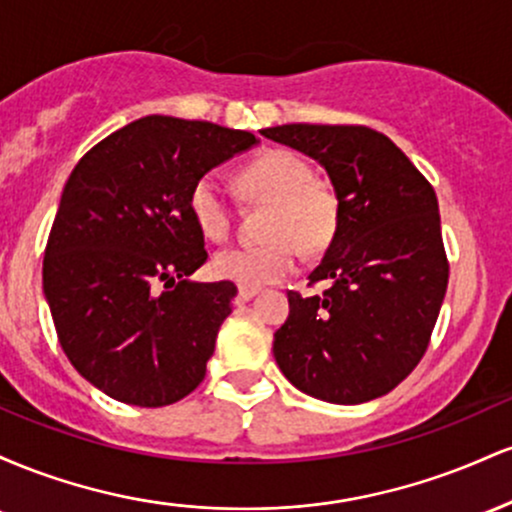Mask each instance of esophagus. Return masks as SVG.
<instances>
[{
  "label": "esophagus",
  "instance_id": "34e87169",
  "mask_svg": "<svg viewBox=\"0 0 512 512\" xmlns=\"http://www.w3.org/2000/svg\"><path fill=\"white\" fill-rule=\"evenodd\" d=\"M257 289H238V303H248V301H252V298L257 296Z\"/></svg>",
  "mask_w": 512,
  "mask_h": 512
}]
</instances>
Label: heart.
<instances>
[{
    "label": "heart",
    "instance_id": "obj_1",
    "mask_svg": "<svg viewBox=\"0 0 512 512\" xmlns=\"http://www.w3.org/2000/svg\"><path fill=\"white\" fill-rule=\"evenodd\" d=\"M238 190L248 202L267 204L264 240L216 252L211 269L240 289H262L293 274L305 252H322L337 236L342 202L330 180L313 173L303 156L272 149L238 173ZM190 214L207 240L221 243L233 226V209L214 173L202 175L190 192Z\"/></svg>",
    "mask_w": 512,
    "mask_h": 512
}]
</instances>
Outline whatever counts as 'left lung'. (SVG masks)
Returning a JSON list of instances; mask_svg holds the SVG:
<instances>
[{"label":"left lung","mask_w":512,"mask_h":512,"mask_svg":"<svg viewBox=\"0 0 512 512\" xmlns=\"http://www.w3.org/2000/svg\"><path fill=\"white\" fill-rule=\"evenodd\" d=\"M262 134L320 161L342 202L337 236L308 284L325 289L289 291L276 363L325 402L383 397L424 358L448 289L436 190L370 127L281 125Z\"/></svg>","instance_id":"8db88e82"}]
</instances>
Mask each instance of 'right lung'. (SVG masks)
Returning <instances> with one entry per match:
<instances>
[{
    "instance_id": "obj_1",
    "label": "right lung",
    "mask_w": 512,
    "mask_h": 512,
    "mask_svg": "<svg viewBox=\"0 0 512 512\" xmlns=\"http://www.w3.org/2000/svg\"><path fill=\"white\" fill-rule=\"evenodd\" d=\"M257 144L214 122L149 115L84 154L64 185L43 289L72 366L108 397L166 407L207 375L238 289L187 276L207 262L192 185Z\"/></svg>"
}]
</instances>
